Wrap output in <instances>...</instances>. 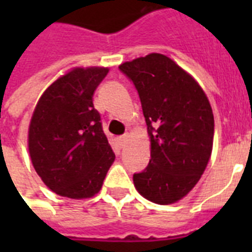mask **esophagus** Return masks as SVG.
<instances>
[{
  "mask_svg": "<svg viewBox=\"0 0 252 252\" xmlns=\"http://www.w3.org/2000/svg\"><path fill=\"white\" fill-rule=\"evenodd\" d=\"M128 134H124V136H122V137H119V145H120V148H126V142H128Z\"/></svg>",
  "mask_w": 252,
  "mask_h": 252,
  "instance_id": "obj_1",
  "label": "esophagus"
}]
</instances>
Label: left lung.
<instances>
[{
	"instance_id": "left-lung-1",
	"label": "left lung",
	"mask_w": 252,
	"mask_h": 252,
	"mask_svg": "<svg viewBox=\"0 0 252 252\" xmlns=\"http://www.w3.org/2000/svg\"><path fill=\"white\" fill-rule=\"evenodd\" d=\"M119 68L137 89L150 140L149 165L134 174V187L152 203H176L195 187L211 159V103L199 82L165 55L150 53Z\"/></svg>"
}]
</instances>
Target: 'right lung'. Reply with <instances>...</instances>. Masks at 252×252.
Here are the masks:
<instances>
[{
    "mask_svg": "<svg viewBox=\"0 0 252 252\" xmlns=\"http://www.w3.org/2000/svg\"><path fill=\"white\" fill-rule=\"evenodd\" d=\"M110 69L77 66L53 81L37 100L29 126V153L43 183L69 199L100 191L115 154L103 133L93 95Z\"/></svg>",
    "mask_w": 252,
    "mask_h": 252,
    "instance_id": "add662e5",
    "label": "right lung"
}]
</instances>
